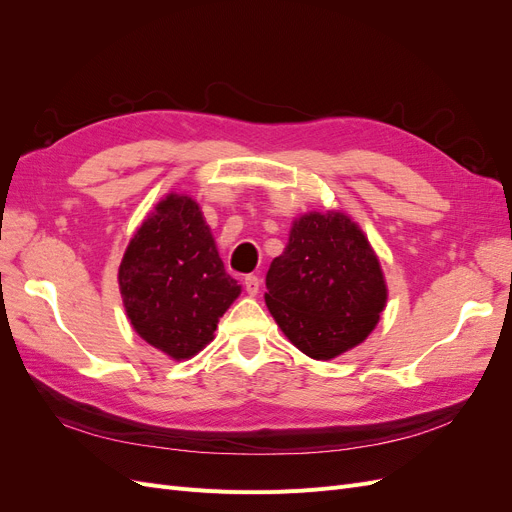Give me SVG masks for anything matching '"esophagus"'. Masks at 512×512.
<instances>
[{
	"label": "esophagus",
	"instance_id": "1",
	"mask_svg": "<svg viewBox=\"0 0 512 512\" xmlns=\"http://www.w3.org/2000/svg\"><path fill=\"white\" fill-rule=\"evenodd\" d=\"M243 284H245V292L250 294V297H256L258 290H260V280H258V277L256 275H245Z\"/></svg>",
	"mask_w": 512,
	"mask_h": 512
}]
</instances>
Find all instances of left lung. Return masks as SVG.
Returning <instances> with one entry per match:
<instances>
[{
	"label": "left lung",
	"mask_w": 512,
	"mask_h": 512,
	"mask_svg": "<svg viewBox=\"0 0 512 512\" xmlns=\"http://www.w3.org/2000/svg\"><path fill=\"white\" fill-rule=\"evenodd\" d=\"M389 299L378 254L344 211H307L292 222L267 273L265 303L303 354L331 361L363 344Z\"/></svg>",
	"instance_id": "obj_1"
}]
</instances>
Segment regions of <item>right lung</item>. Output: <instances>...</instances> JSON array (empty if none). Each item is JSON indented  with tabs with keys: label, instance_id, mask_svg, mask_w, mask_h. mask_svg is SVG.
Returning a JSON list of instances; mask_svg holds the SVG:
<instances>
[{
	"label": "right lung",
	"instance_id": "right-lung-1",
	"mask_svg": "<svg viewBox=\"0 0 512 512\" xmlns=\"http://www.w3.org/2000/svg\"><path fill=\"white\" fill-rule=\"evenodd\" d=\"M117 280L132 329L175 361L213 342L220 318L241 294L198 203L177 192L134 230Z\"/></svg>",
	"mask_w": 512,
	"mask_h": 512
}]
</instances>
